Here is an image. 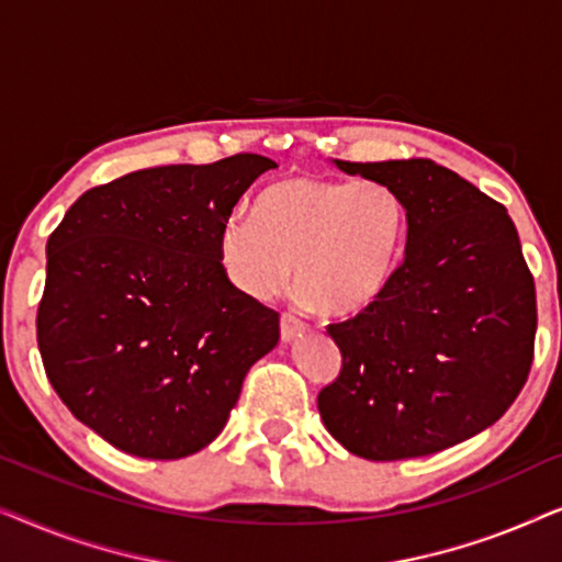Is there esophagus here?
<instances>
[{"instance_id": "esophagus-1", "label": "esophagus", "mask_w": 562, "mask_h": 562, "mask_svg": "<svg viewBox=\"0 0 562 562\" xmlns=\"http://www.w3.org/2000/svg\"><path fill=\"white\" fill-rule=\"evenodd\" d=\"M306 329H310V325H306L304 319L294 317V314H281V340L283 342L296 340V337L306 333Z\"/></svg>"}]
</instances>
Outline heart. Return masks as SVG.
<instances>
[{"label": "heart", "instance_id": "obj_1", "mask_svg": "<svg viewBox=\"0 0 562 562\" xmlns=\"http://www.w3.org/2000/svg\"><path fill=\"white\" fill-rule=\"evenodd\" d=\"M409 237L404 196L383 181L291 176L256 199V214H229L220 263L250 299L294 283L327 317H350L379 302L394 281Z\"/></svg>", "mask_w": 562, "mask_h": 562}]
</instances>
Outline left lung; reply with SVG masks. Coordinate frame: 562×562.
I'll return each mask as SVG.
<instances>
[{
	"label": "left lung",
	"mask_w": 562,
	"mask_h": 562,
	"mask_svg": "<svg viewBox=\"0 0 562 562\" xmlns=\"http://www.w3.org/2000/svg\"><path fill=\"white\" fill-rule=\"evenodd\" d=\"M404 196V260L379 302L327 325L340 375L319 391L327 432L352 456L440 452L494 425L535 356V279L494 199L429 158L350 164Z\"/></svg>",
	"instance_id": "1"
}]
</instances>
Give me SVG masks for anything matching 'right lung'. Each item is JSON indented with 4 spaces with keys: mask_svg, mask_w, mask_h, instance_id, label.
<instances>
[{
    "mask_svg": "<svg viewBox=\"0 0 562 562\" xmlns=\"http://www.w3.org/2000/svg\"><path fill=\"white\" fill-rule=\"evenodd\" d=\"M271 158L158 166L89 189L45 245L37 348L71 414L122 452L176 460L227 425L279 314L233 286L220 233Z\"/></svg>",
    "mask_w": 562,
    "mask_h": 562,
    "instance_id": "add662e5",
    "label": "right lung"
}]
</instances>
